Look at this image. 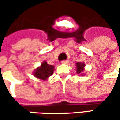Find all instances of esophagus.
Segmentation results:
<instances>
[{"label":"esophagus","mask_w":120,"mask_h":120,"mask_svg":"<svg viewBox=\"0 0 120 120\" xmlns=\"http://www.w3.org/2000/svg\"><path fill=\"white\" fill-rule=\"evenodd\" d=\"M68 62H69V60H64L62 61V64H68Z\"/></svg>","instance_id":"34e87169"}]
</instances>
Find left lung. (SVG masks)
Instances as JSON below:
<instances>
[{
  "mask_svg": "<svg viewBox=\"0 0 120 120\" xmlns=\"http://www.w3.org/2000/svg\"><path fill=\"white\" fill-rule=\"evenodd\" d=\"M84 67H85V64L83 62H77L76 63V73L78 74H82V72H83Z\"/></svg>",
  "mask_w": 120,
  "mask_h": 120,
  "instance_id": "obj_1",
  "label": "left lung"
}]
</instances>
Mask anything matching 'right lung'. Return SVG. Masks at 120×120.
<instances>
[{
    "label": "right lung",
    "mask_w": 120,
    "mask_h": 120,
    "mask_svg": "<svg viewBox=\"0 0 120 120\" xmlns=\"http://www.w3.org/2000/svg\"><path fill=\"white\" fill-rule=\"evenodd\" d=\"M54 66L48 64L46 62H42L41 66L38 67L34 72L35 76L41 80H46L48 77L51 76L53 73Z\"/></svg>",
    "instance_id": "obj_1"
}]
</instances>
